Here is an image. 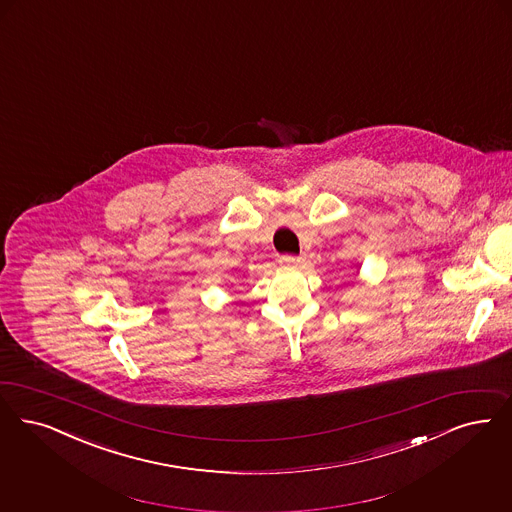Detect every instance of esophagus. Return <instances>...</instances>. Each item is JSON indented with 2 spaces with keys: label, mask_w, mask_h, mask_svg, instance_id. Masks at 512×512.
I'll list each match as a JSON object with an SVG mask.
<instances>
[{
  "label": "esophagus",
  "mask_w": 512,
  "mask_h": 512,
  "mask_svg": "<svg viewBox=\"0 0 512 512\" xmlns=\"http://www.w3.org/2000/svg\"><path fill=\"white\" fill-rule=\"evenodd\" d=\"M303 261V257H297V255H282L280 257V263L287 266L299 265Z\"/></svg>",
  "instance_id": "1"
}]
</instances>
